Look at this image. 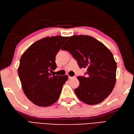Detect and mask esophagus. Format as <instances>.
Here are the masks:
<instances>
[{"mask_svg":"<svg viewBox=\"0 0 134 134\" xmlns=\"http://www.w3.org/2000/svg\"><path fill=\"white\" fill-rule=\"evenodd\" d=\"M69 77V79H71V78H73L74 77H71V76H69V77Z\"/></svg>","mask_w":134,"mask_h":134,"instance_id":"1","label":"esophagus"}]
</instances>
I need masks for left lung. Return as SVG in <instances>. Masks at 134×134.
Returning <instances> with one entry per match:
<instances>
[{
	"mask_svg": "<svg viewBox=\"0 0 134 134\" xmlns=\"http://www.w3.org/2000/svg\"><path fill=\"white\" fill-rule=\"evenodd\" d=\"M69 52L80 68L87 69L86 77L78 76L80 85L74 92L87 105L99 103L115 86L116 63L105 45L87 35H74L61 48Z\"/></svg>",
	"mask_w": 134,
	"mask_h": 134,
	"instance_id": "obj_1",
	"label": "left lung"
}]
</instances>
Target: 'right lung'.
Segmentation results:
<instances>
[{"label":"right lung","instance_id":"right-lung-1","mask_svg":"<svg viewBox=\"0 0 134 134\" xmlns=\"http://www.w3.org/2000/svg\"><path fill=\"white\" fill-rule=\"evenodd\" d=\"M69 37H47L32 44L23 54L18 71L23 92L35 105L47 107L59 98L67 75L50 73L57 68L55 58Z\"/></svg>","mask_w":134,"mask_h":134}]
</instances>
